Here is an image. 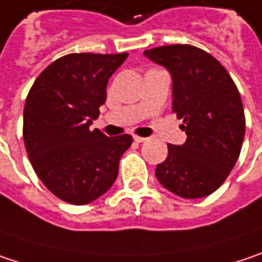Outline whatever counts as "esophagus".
Here are the masks:
<instances>
[{
  "label": "esophagus",
  "mask_w": 262,
  "mask_h": 262,
  "mask_svg": "<svg viewBox=\"0 0 262 262\" xmlns=\"http://www.w3.org/2000/svg\"><path fill=\"white\" fill-rule=\"evenodd\" d=\"M147 140V137H140V136H134V141L137 143H143V141Z\"/></svg>",
  "instance_id": "34e87169"
}]
</instances>
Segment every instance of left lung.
<instances>
[{
  "label": "left lung",
  "instance_id": "8db88e82",
  "mask_svg": "<svg viewBox=\"0 0 262 262\" xmlns=\"http://www.w3.org/2000/svg\"><path fill=\"white\" fill-rule=\"evenodd\" d=\"M144 56L168 70L173 80V112L183 119L188 139L168 144V157L155 176L182 198L210 195L237 162L245 139L240 94L227 70L215 58L189 45L144 50Z\"/></svg>",
  "mask_w": 262,
  "mask_h": 262
}]
</instances>
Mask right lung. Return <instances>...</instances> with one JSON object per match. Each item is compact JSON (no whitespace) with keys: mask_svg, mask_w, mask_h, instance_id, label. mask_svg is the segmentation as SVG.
Returning a JSON list of instances; mask_svg holds the SVG:
<instances>
[{"mask_svg":"<svg viewBox=\"0 0 262 262\" xmlns=\"http://www.w3.org/2000/svg\"><path fill=\"white\" fill-rule=\"evenodd\" d=\"M128 53H71L34 82L24 108V141L40 180L58 198L88 204L105 194L133 137H107L91 123L105 103V88Z\"/></svg>","mask_w":262,"mask_h":262,"instance_id":"1","label":"right lung"}]
</instances>
